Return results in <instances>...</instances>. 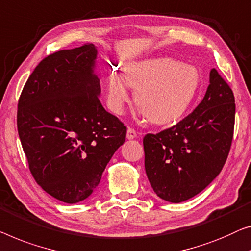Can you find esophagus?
Masks as SVG:
<instances>
[{
    "label": "esophagus",
    "instance_id": "esophagus-1",
    "mask_svg": "<svg viewBox=\"0 0 251 251\" xmlns=\"http://www.w3.org/2000/svg\"><path fill=\"white\" fill-rule=\"evenodd\" d=\"M136 135L137 133L135 129L132 128V127H128V128H127V138H128V140H133V138L136 137Z\"/></svg>",
    "mask_w": 251,
    "mask_h": 251
}]
</instances>
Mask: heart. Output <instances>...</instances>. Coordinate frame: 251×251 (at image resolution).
Returning <instances> with one entry per match:
<instances>
[{
	"label": "heart",
	"instance_id": "obj_1",
	"mask_svg": "<svg viewBox=\"0 0 251 251\" xmlns=\"http://www.w3.org/2000/svg\"><path fill=\"white\" fill-rule=\"evenodd\" d=\"M124 80L133 90L142 114L153 124L177 122L192 106L201 87V74L195 66L169 57L145 59L127 65ZM107 104L122 115L129 102V92L123 78L111 73L107 80Z\"/></svg>",
	"mask_w": 251,
	"mask_h": 251
}]
</instances>
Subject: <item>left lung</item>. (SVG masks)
Instances as JSON below:
<instances>
[{"label": "left lung", "mask_w": 251, "mask_h": 251, "mask_svg": "<svg viewBox=\"0 0 251 251\" xmlns=\"http://www.w3.org/2000/svg\"><path fill=\"white\" fill-rule=\"evenodd\" d=\"M234 96L215 69L201 102L182 121L143 138L145 171L160 198L180 203L221 173L233 138Z\"/></svg>", "instance_id": "left-lung-1"}]
</instances>
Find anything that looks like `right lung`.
Segmentation results:
<instances>
[{
  "label": "right lung",
  "mask_w": 251,
  "mask_h": 251,
  "mask_svg": "<svg viewBox=\"0 0 251 251\" xmlns=\"http://www.w3.org/2000/svg\"><path fill=\"white\" fill-rule=\"evenodd\" d=\"M96 57L93 44L48 55L18 101V133L30 173L45 192L69 204L95 192L126 137V126L98 98Z\"/></svg>",
  "instance_id": "1"
}]
</instances>
